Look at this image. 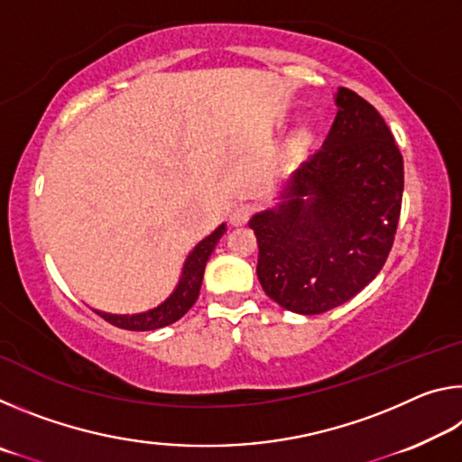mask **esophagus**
I'll list each match as a JSON object with an SVG mask.
<instances>
[{"label": "esophagus", "instance_id": "34e87169", "mask_svg": "<svg viewBox=\"0 0 462 462\" xmlns=\"http://www.w3.org/2000/svg\"><path fill=\"white\" fill-rule=\"evenodd\" d=\"M248 217H250V206H248V203H236V206L230 209V224L232 226L246 224Z\"/></svg>", "mask_w": 462, "mask_h": 462}]
</instances>
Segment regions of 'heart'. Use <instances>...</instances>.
<instances>
[{
    "instance_id": "obj_1",
    "label": "heart",
    "mask_w": 462,
    "mask_h": 462,
    "mask_svg": "<svg viewBox=\"0 0 462 462\" xmlns=\"http://www.w3.org/2000/svg\"><path fill=\"white\" fill-rule=\"evenodd\" d=\"M310 143H311V136H310V132H300V134L295 136V148L297 151H303V148H308L310 146Z\"/></svg>"
}]
</instances>
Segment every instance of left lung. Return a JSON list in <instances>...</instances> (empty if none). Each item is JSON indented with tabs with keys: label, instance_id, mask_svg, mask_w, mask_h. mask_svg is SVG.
Returning a JSON list of instances; mask_svg holds the SVG:
<instances>
[{
	"label": "left lung",
	"instance_id": "left-lung-1",
	"mask_svg": "<svg viewBox=\"0 0 462 462\" xmlns=\"http://www.w3.org/2000/svg\"><path fill=\"white\" fill-rule=\"evenodd\" d=\"M336 106L322 148L291 175L283 201L248 222L264 293L303 316L342 306L377 277L402 212L403 159L385 120L346 88Z\"/></svg>",
	"mask_w": 462,
	"mask_h": 462
}]
</instances>
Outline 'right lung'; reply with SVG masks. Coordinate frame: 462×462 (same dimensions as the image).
<instances>
[{
	"instance_id": "1",
	"label": "right lung",
	"mask_w": 462,
	"mask_h": 462,
	"mask_svg": "<svg viewBox=\"0 0 462 462\" xmlns=\"http://www.w3.org/2000/svg\"><path fill=\"white\" fill-rule=\"evenodd\" d=\"M224 232H226V226L222 224L220 228H216L209 236L203 238L199 245L191 250L183 264V273H181V279H179V285L175 287V291L171 293V297H167V301H162L159 308L148 310L144 314H134V316L104 314V311H96V314H99L109 324L124 328V330H136V332L156 330V328L177 322L179 318H183L187 311L191 310L195 300L199 297L206 263L209 259V254L214 253L217 240L222 238Z\"/></svg>"
}]
</instances>
